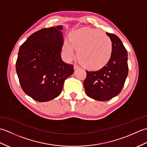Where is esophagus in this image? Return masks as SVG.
<instances>
[{
    "label": "esophagus",
    "instance_id": "1",
    "mask_svg": "<svg viewBox=\"0 0 147 147\" xmlns=\"http://www.w3.org/2000/svg\"><path fill=\"white\" fill-rule=\"evenodd\" d=\"M74 69H77L80 68V66L77 64H74Z\"/></svg>",
    "mask_w": 147,
    "mask_h": 147
}]
</instances>
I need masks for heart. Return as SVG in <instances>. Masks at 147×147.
Wrapping results in <instances>:
<instances>
[{"label": "heart", "instance_id": "heart-1", "mask_svg": "<svg viewBox=\"0 0 147 147\" xmlns=\"http://www.w3.org/2000/svg\"><path fill=\"white\" fill-rule=\"evenodd\" d=\"M70 42L65 41L62 52L65 59L74 57V49L77 51L80 62L85 67L97 69L108 63L113 52L111 39L100 30L84 28L76 30L71 35Z\"/></svg>", "mask_w": 147, "mask_h": 147}]
</instances>
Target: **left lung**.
I'll return each instance as SVG.
<instances>
[{
  "instance_id": "obj_1",
  "label": "left lung",
  "mask_w": 147,
  "mask_h": 147,
  "mask_svg": "<svg viewBox=\"0 0 147 147\" xmlns=\"http://www.w3.org/2000/svg\"><path fill=\"white\" fill-rule=\"evenodd\" d=\"M113 43L112 57L105 66L87 71L83 82L87 96L96 100L107 101L119 94L128 74L127 54L117 36L107 33Z\"/></svg>"
}]
</instances>
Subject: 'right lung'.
<instances>
[{"instance_id":"add662e5","label":"right lung","mask_w":147,"mask_h":147,"mask_svg":"<svg viewBox=\"0 0 147 147\" xmlns=\"http://www.w3.org/2000/svg\"><path fill=\"white\" fill-rule=\"evenodd\" d=\"M62 26L43 28L30 35L20 47L16 69L22 89L36 101L47 102L62 92L65 80L74 72L61 53Z\"/></svg>"}]
</instances>
